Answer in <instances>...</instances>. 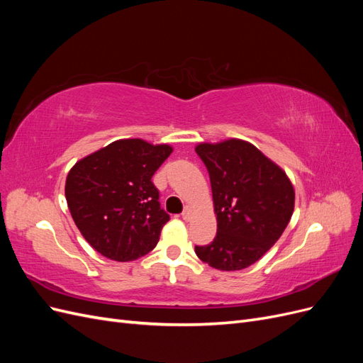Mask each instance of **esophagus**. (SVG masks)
I'll list each match as a JSON object with an SVG mask.
<instances>
[{
    "mask_svg": "<svg viewBox=\"0 0 363 363\" xmlns=\"http://www.w3.org/2000/svg\"><path fill=\"white\" fill-rule=\"evenodd\" d=\"M182 218L184 219V221H189V219L192 218L191 207H184V211H183V213H182Z\"/></svg>",
    "mask_w": 363,
    "mask_h": 363,
    "instance_id": "34e87169",
    "label": "esophagus"
}]
</instances>
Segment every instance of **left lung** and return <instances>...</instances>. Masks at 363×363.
Here are the masks:
<instances>
[{
    "label": "left lung",
    "instance_id": "left-lung-1",
    "mask_svg": "<svg viewBox=\"0 0 363 363\" xmlns=\"http://www.w3.org/2000/svg\"><path fill=\"white\" fill-rule=\"evenodd\" d=\"M208 171L216 236L195 247L196 256L219 271L256 263L280 239L294 213V186L277 163L242 139L195 147Z\"/></svg>",
    "mask_w": 363,
    "mask_h": 363
}]
</instances>
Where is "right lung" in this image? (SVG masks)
Segmentation results:
<instances>
[{"label": "right lung", "mask_w": 363, "mask_h": 363, "mask_svg": "<svg viewBox=\"0 0 363 363\" xmlns=\"http://www.w3.org/2000/svg\"><path fill=\"white\" fill-rule=\"evenodd\" d=\"M171 152L168 144L119 139L71 168L65 183L71 216L101 256L130 262L157 245L169 215L151 177Z\"/></svg>", "instance_id": "1"}]
</instances>
